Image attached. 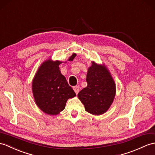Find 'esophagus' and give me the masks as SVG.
<instances>
[{"instance_id": "1", "label": "esophagus", "mask_w": 155, "mask_h": 155, "mask_svg": "<svg viewBox=\"0 0 155 155\" xmlns=\"http://www.w3.org/2000/svg\"><path fill=\"white\" fill-rule=\"evenodd\" d=\"M73 90H74V91L75 92V93H76V94H77L78 92H79V90H80V87H79L78 86H75L73 87Z\"/></svg>"}]
</instances>
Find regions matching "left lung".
Instances as JSON below:
<instances>
[{
    "label": "left lung",
    "mask_w": 155,
    "mask_h": 155,
    "mask_svg": "<svg viewBox=\"0 0 155 155\" xmlns=\"http://www.w3.org/2000/svg\"><path fill=\"white\" fill-rule=\"evenodd\" d=\"M87 86L78 97L85 110L93 115H101L109 109L116 94V84L105 67L92 62L86 75Z\"/></svg>",
    "instance_id": "obj_1"
}]
</instances>
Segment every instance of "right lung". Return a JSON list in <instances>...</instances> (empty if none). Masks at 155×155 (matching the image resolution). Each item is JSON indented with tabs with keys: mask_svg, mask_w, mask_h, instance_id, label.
I'll use <instances>...</instances> for the list:
<instances>
[{
	"mask_svg": "<svg viewBox=\"0 0 155 155\" xmlns=\"http://www.w3.org/2000/svg\"><path fill=\"white\" fill-rule=\"evenodd\" d=\"M73 53L69 59L73 61ZM61 61L50 59L45 61L35 75L32 82V91L37 105L44 112L57 115L65 107L69 98L76 94L68 84L65 77L61 73L59 65Z\"/></svg>",
	"mask_w": 155,
	"mask_h": 155,
	"instance_id": "add662e5",
	"label": "right lung"
}]
</instances>
